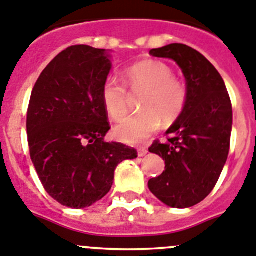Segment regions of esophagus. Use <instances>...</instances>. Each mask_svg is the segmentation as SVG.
Masks as SVG:
<instances>
[{
	"instance_id": "obj_1",
	"label": "esophagus",
	"mask_w": 256,
	"mask_h": 256,
	"mask_svg": "<svg viewBox=\"0 0 256 256\" xmlns=\"http://www.w3.org/2000/svg\"><path fill=\"white\" fill-rule=\"evenodd\" d=\"M146 154H148L146 148H139V149H138V155H139V156H145Z\"/></svg>"
}]
</instances>
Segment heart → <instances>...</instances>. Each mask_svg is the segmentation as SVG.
I'll use <instances>...</instances> for the list:
<instances>
[{"label": "heart", "mask_w": 256, "mask_h": 256, "mask_svg": "<svg viewBox=\"0 0 256 256\" xmlns=\"http://www.w3.org/2000/svg\"><path fill=\"white\" fill-rule=\"evenodd\" d=\"M125 83L134 94L142 93L139 114L128 116L114 128L117 140L138 145L146 142L162 126L178 120L188 101V90L183 80L174 77L172 66L159 60H146L125 72ZM102 104L112 120L128 114V92L125 84L114 77L102 86Z\"/></svg>", "instance_id": "obj_1"}]
</instances>
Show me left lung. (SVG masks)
Here are the masks:
<instances>
[{
	"label": "left lung",
	"instance_id": "8db88e82",
	"mask_svg": "<svg viewBox=\"0 0 256 256\" xmlns=\"http://www.w3.org/2000/svg\"><path fill=\"white\" fill-rule=\"evenodd\" d=\"M150 56L176 62L187 80L188 101L170 126L166 142L155 140L166 170L148 183L152 194L174 208L204 200L216 186L230 150L232 106L222 77L200 52L184 44L152 49Z\"/></svg>",
	"mask_w": 256,
	"mask_h": 256
}]
</instances>
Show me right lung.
I'll use <instances>...</instances> for the list:
<instances>
[{"label": "right lung", "mask_w": 256, "mask_h": 256, "mask_svg": "<svg viewBox=\"0 0 256 256\" xmlns=\"http://www.w3.org/2000/svg\"><path fill=\"white\" fill-rule=\"evenodd\" d=\"M110 69L104 49L73 45L48 64L31 92V160L48 194L70 208L104 198L116 166L138 158L134 148L104 140L111 126L101 93Z\"/></svg>", "instance_id": "right-lung-1"}]
</instances>
